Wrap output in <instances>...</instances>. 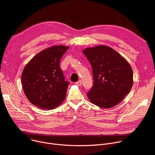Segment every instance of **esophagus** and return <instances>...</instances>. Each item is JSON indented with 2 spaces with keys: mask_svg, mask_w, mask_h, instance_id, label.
<instances>
[{
  "mask_svg": "<svg viewBox=\"0 0 155 155\" xmlns=\"http://www.w3.org/2000/svg\"><path fill=\"white\" fill-rule=\"evenodd\" d=\"M76 84H77V85H78V86L82 85V81H81L80 80H78V82H76Z\"/></svg>",
  "mask_w": 155,
  "mask_h": 155,
  "instance_id": "34e87169",
  "label": "esophagus"
}]
</instances>
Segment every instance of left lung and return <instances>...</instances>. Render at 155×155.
Segmentation results:
<instances>
[{
	"label": "left lung",
	"mask_w": 155,
	"mask_h": 155,
	"mask_svg": "<svg viewBox=\"0 0 155 155\" xmlns=\"http://www.w3.org/2000/svg\"><path fill=\"white\" fill-rule=\"evenodd\" d=\"M83 53L91 64L94 77L93 87L87 93L88 99L102 108L115 106L132 88L133 73L130 64L107 46L88 48Z\"/></svg>",
	"instance_id": "1"
}]
</instances>
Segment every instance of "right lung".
Instances as JSON below:
<instances>
[{
	"label": "right lung",
	"instance_id": "add662e5",
	"mask_svg": "<svg viewBox=\"0 0 155 155\" xmlns=\"http://www.w3.org/2000/svg\"><path fill=\"white\" fill-rule=\"evenodd\" d=\"M68 46H53L38 53L24 67L21 81L28 99L36 106L52 109L67 95L69 82L64 80L60 62Z\"/></svg>",
	"mask_w": 155,
	"mask_h": 155
}]
</instances>
